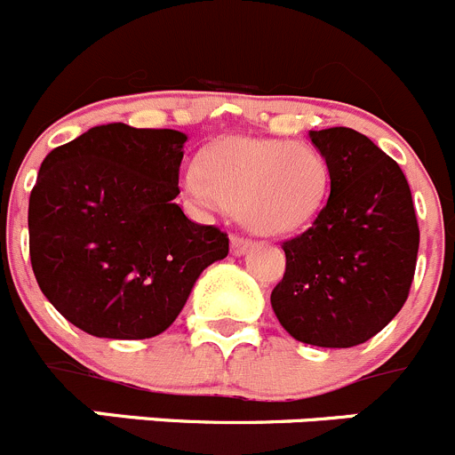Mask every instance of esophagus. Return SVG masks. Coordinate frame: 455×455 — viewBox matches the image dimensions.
I'll list each match as a JSON object with an SVG mask.
<instances>
[{"label":"esophagus","instance_id":"34e87169","mask_svg":"<svg viewBox=\"0 0 455 455\" xmlns=\"http://www.w3.org/2000/svg\"><path fill=\"white\" fill-rule=\"evenodd\" d=\"M250 248H252V241L250 239H245V236H239V235L232 236V254H235V257H241V254L248 252Z\"/></svg>","mask_w":455,"mask_h":455}]
</instances>
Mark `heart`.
<instances>
[{
    "mask_svg": "<svg viewBox=\"0 0 455 455\" xmlns=\"http://www.w3.org/2000/svg\"><path fill=\"white\" fill-rule=\"evenodd\" d=\"M326 158L308 142L230 136L185 172L196 201L239 212L254 232L285 235L308 225L328 196Z\"/></svg>",
    "mask_w": 455,
    "mask_h": 455,
    "instance_id": "b5f03b06",
    "label": "heart"
}]
</instances>
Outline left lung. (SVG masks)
I'll use <instances>...</instances> for the list:
<instances>
[{"instance_id": "obj_1", "label": "left lung", "mask_w": 455, "mask_h": 455, "mask_svg": "<svg viewBox=\"0 0 455 455\" xmlns=\"http://www.w3.org/2000/svg\"><path fill=\"white\" fill-rule=\"evenodd\" d=\"M331 194L308 230L283 241L285 272L270 301L304 344L350 348L378 335L404 306L419 228L400 165L348 127L310 132Z\"/></svg>"}]
</instances>
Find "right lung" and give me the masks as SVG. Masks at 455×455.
I'll return each mask as SVG.
<instances>
[{
	"mask_svg": "<svg viewBox=\"0 0 455 455\" xmlns=\"http://www.w3.org/2000/svg\"><path fill=\"white\" fill-rule=\"evenodd\" d=\"M188 136L93 127L44 158L28 198L30 266L46 299L93 337L147 339L174 323L198 275L230 252L183 214Z\"/></svg>",
	"mask_w": 455,
	"mask_h": 455,
	"instance_id": "obj_1",
	"label": "right lung"
}]
</instances>
